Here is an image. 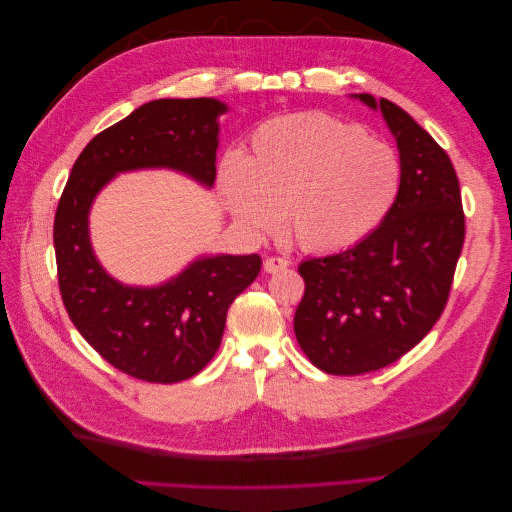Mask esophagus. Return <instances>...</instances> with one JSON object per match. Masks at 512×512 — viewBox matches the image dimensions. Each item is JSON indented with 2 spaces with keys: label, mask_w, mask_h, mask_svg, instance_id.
I'll list each match as a JSON object with an SVG mask.
<instances>
[{
  "label": "esophagus",
  "mask_w": 512,
  "mask_h": 512,
  "mask_svg": "<svg viewBox=\"0 0 512 512\" xmlns=\"http://www.w3.org/2000/svg\"><path fill=\"white\" fill-rule=\"evenodd\" d=\"M290 267V262L280 256H271L265 260V271L267 273H277V271H286Z\"/></svg>",
  "instance_id": "34e87169"
}]
</instances>
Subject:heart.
I'll use <instances>...</instances> for the list:
<instances>
[{
  "label": "heart",
  "instance_id": "heart-1",
  "mask_svg": "<svg viewBox=\"0 0 512 512\" xmlns=\"http://www.w3.org/2000/svg\"><path fill=\"white\" fill-rule=\"evenodd\" d=\"M228 209L269 230L286 209L290 235L307 252H337L371 235L401 188L397 153L354 123L324 113L271 119L241 158L226 162Z\"/></svg>",
  "mask_w": 512,
  "mask_h": 512
}]
</instances>
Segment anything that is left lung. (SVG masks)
Returning <instances> with one entry per match:
<instances>
[{"mask_svg": "<svg viewBox=\"0 0 512 512\" xmlns=\"http://www.w3.org/2000/svg\"><path fill=\"white\" fill-rule=\"evenodd\" d=\"M380 108L397 138L401 188L384 222L344 252L305 258L294 335L318 369L361 376L395 363L433 329L466 239L455 166L397 104Z\"/></svg>", "mask_w": 512, "mask_h": 512, "instance_id": "left-lung-1", "label": "left lung"}]
</instances>
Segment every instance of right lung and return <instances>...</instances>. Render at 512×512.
<instances>
[{
  "label": "right lung",
  "instance_id": "right-lung-1",
  "mask_svg": "<svg viewBox=\"0 0 512 512\" xmlns=\"http://www.w3.org/2000/svg\"><path fill=\"white\" fill-rule=\"evenodd\" d=\"M213 98L153 100L91 138L74 162L55 211L61 301L104 361L136 380L173 384L196 376L218 352L230 303L262 267L258 254L200 258L158 288L115 282L91 252L87 215L121 170L166 166L215 181L218 115Z\"/></svg>",
  "mask_w": 512,
  "mask_h": 512
}]
</instances>
